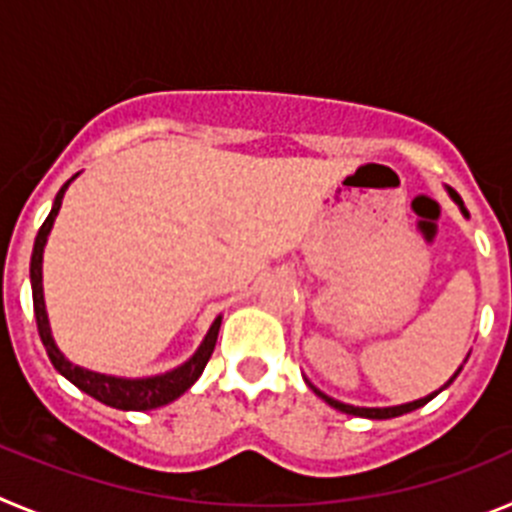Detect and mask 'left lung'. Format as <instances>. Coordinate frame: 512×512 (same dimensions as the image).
<instances>
[{
  "label": "left lung",
  "instance_id": "1",
  "mask_svg": "<svg viewBox=\"0 0 512 512\" xmlns=\"http://www.w3.org/2000/svg\"><path fill=\"white\" fill-rule=\"evenodd\" d=\"M449 194H451V197H454V202H456V205L461 207V212H464V215H467V207H464V202H461V197H459V194H456L454 189H449ZM459 372H461V369H459ZM459 372H456V374H459ZM456 374H454V377L449 379V382L443 384L441 390H446V387H449V384L454 382V379H456ZM307 384H310V382H307ZM310 390L315 392V395H318V397H323V400L328 402L330 408H336V410H341V413H348V415H359V418H372V420H387V418H397V415L413 413V410L423 408L425 402H431L433 397H436L438 392H441V390H438V392H433V395H428V397H420V400L405 402V405H395V408H356V405H346V402H338V400H333V397H328V395H325V392H320L318 387H312V384H310Z\"/></svg>",
  "mask_w": 512,
  "mask_h": 512
}]
</instances>
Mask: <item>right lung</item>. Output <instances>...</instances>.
Listing matches in <instances>:
<instances>
[{
    "label": "right lung",
    "instance_id": "right-lung-1",
    "mask_svg": "<svg viewBox=\"0 0 512 512\" xmlns=\"http://www.w3.org/2000/svg\"><path fill=\"white\" fill-rule=\"evenodd\" d=\"M76 176H71L69 182L58 189L56 200H53L51 215L45 217V223L40 225L38 235H35L33 246V259H30V282H33V307H35V320H38V333L40 341H43L45 351H48V359L56 366L63 377L69 379L71 384H76L81 392H87L94 400L110 405L117 410H153L161 408V405H169L176 397H182L184 392L192 387L200 374L205 372L207 361H210L212 351H215L217 343V330L223 318H215V323L207 330L205 341L200 343V348L194 351V356L189 361H184L182 366H176L166 374H156V377H143V379H128V377H110V374L89 372V369H81V366L71 364L66 356L58 351L56 341L51 336V325H48V312H45V300H43V248L48 241V233L53 228V220H56L58 210H61L63 194L69 189V184L74 182Z\"/></svg>",
    "mask_w": 512,
    "mask_h": 512
}]
</instances>
